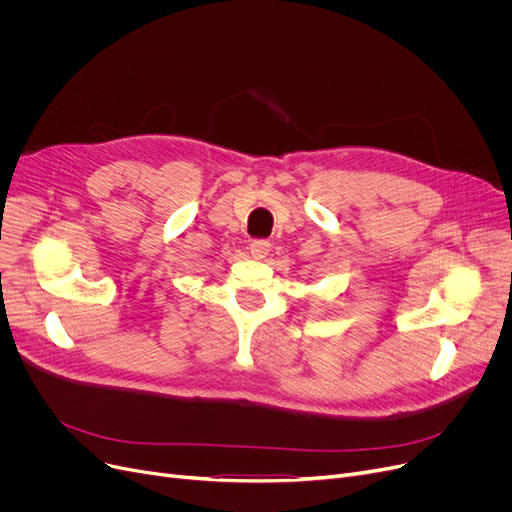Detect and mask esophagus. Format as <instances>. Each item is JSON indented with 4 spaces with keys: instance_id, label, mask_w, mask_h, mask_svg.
I'll list each match as a JSON object with an SVG mask.
<instances>
[{
    "instance_id": "obj_1",
    "label": "esophagus",
    "mask_w": 512,
    "mask_h": 512,
    "mask_svg": "<svg viewBox=\"0 0 512 512\" xmlns=\"http://www.w3.org/2000/svg\"><path fill=\"white\" fill-rule=\"evenodd\" d=\"M249 249H251V255L255 259H263L267 253H270L272 242L265 240V238H255V240H251V247Z\"/></svg>"
}]
</instances>
